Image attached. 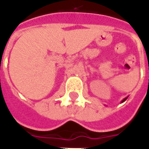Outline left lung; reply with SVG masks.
<instances>
[{"mask_svg":"<svg viewBox=\"0 0 149 149\" xmlns=\"http://www.w3.org/2000/svg\"><path fill=\"white\" fill-rule=\"evenodd\" d=\"M127 97H125V98H123V99L122 100V101H121V103H123V102H125V101H126V100H127Z\"/></svg>","mask_w":149,"mask_h":149,"instance_id":"obj_1","label":"left lung"}]
</instances>
